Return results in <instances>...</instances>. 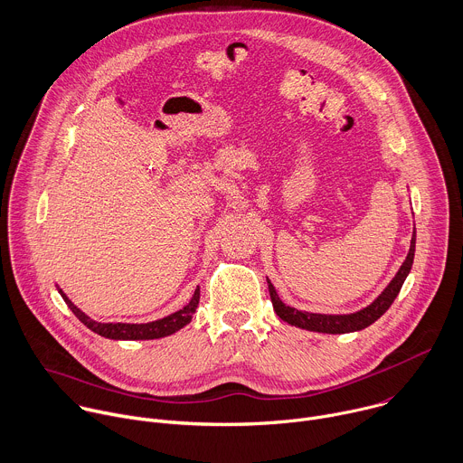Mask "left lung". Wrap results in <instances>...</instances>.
<instances>
[{"mask_svg": "<svg viewBox=\"0 0 463 463\" xmlns=\"http://www.w3.org/2000/svg\"><path fill=\"white\" fill-rule=\"evenodd\" d=\"M414 248H416V232H412V239H411V250L407 253V259L403 260V264L400 266L398 273L394 275V279L389 283V287L371 303L368 307H364L359 312L354 314H343V316H334V314H312V312H303L298 310L294 307L285 305L279 296H277L273 285L268 281V290H269V299L273 305L275 314L279 316L283 321H287L288 325L310 330V332H323V334H348V332H357L363 330L366 326H371L374 321H378L394 303V299L398 298L407 275L412 268V260H414Z\"/></svg>", "mask_w": 463, "mask_h": 463, "instance_id": "1", "label": "left lung"}]
</instances>
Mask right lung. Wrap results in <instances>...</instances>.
I'll list each match as a JSON object with an SVG mask.
<instances>
[{"label": "right lung", "mask_w": 463, "mask_h": 463, "mask_svg": "<svg viewBox=\"0 0 463 463\" xmlns=\"http://www.w3.org/2000/svg\"><path fill=\"white\" fill-rule=\"evenodd\" d=\"M60 296L63 298V301L67 303V307L71 308V312L95 334L102 335V337H108V339H124V341H138V339H158V337H165V335H171L175 334L176 330L186 326L197 307H199V299H201V290L197 287L192 301L176 310L175 314H169L167 317H162V319H156V321H151V323H140V325H135V323H99V321H92L90 317H87L80 308H76L72 305V301L61 292L58 290Z\"/></svg>", "instance_id": "right-lung-1"}]
</instances>
